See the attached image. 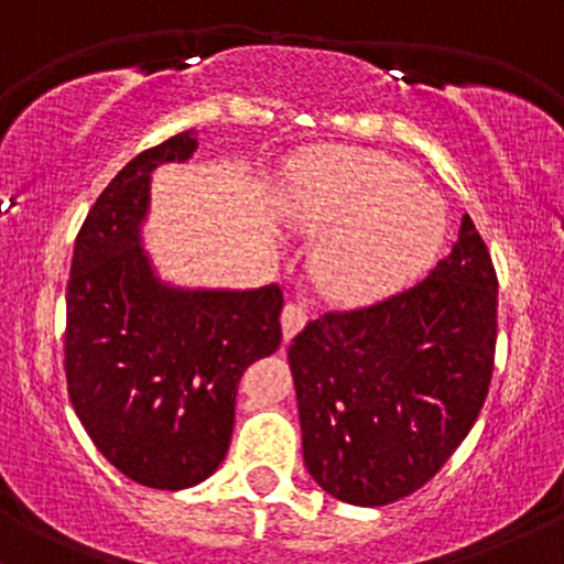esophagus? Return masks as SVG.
Returning a JSON list of instances; mask_svg holds the SVG:
<instances>
[{
  "instance_id": "esophagus-1",
  "label": "esophagus",
  "mask_w": 564,
  "mask_h": 564,
  "mask_svg": "<svg viewBox=\"0 0 564 564\" xmlns=\"http://www.w3.org/2000/svg\"><path fill=\"white\" fill-rule=\"evenodd\" d=\"M307 323V310L302 302H286V307L281 312V325H283V338H294L302 330V325Z\"/></svg>"
}]
</instances>
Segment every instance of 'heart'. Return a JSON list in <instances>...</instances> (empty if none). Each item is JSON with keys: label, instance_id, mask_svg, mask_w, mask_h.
Segmentation results:
<instances>
[{"label": "heart", "instance_id": "obj_1", "mask_svg": "<svg viewBox=\"0 0 564 564\" xmlns=\"http://www.w3.org/2000/svg\"><path fill=\"white\" fill-rule=\"evenodd\" d=\"M286 209L300 226H344L323 249L321 281L344 296H372L436 257L446 209L420 175L383 154L341 152L307 162Z\"/></svg>", "mask_w": 564, "mask_h": 564}]
</instances>
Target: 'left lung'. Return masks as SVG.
Returning <instances> with one entry per match:
<instances>
[{
	"label": "left lung",
	"mask_w": 564,
	"mask_h": 564,
	"mask_svg": "<svg viewBox=\"0 0 564 564\" xmlns=\"http://www.w3.org/2000/svg\"><path fill=\"white\" fill-rule=\"evenodd\" d=\"M499 281L470 215L415 286L330 310L289 347L302 449L330 497L383 507L423 488L486 402Z\"/></svg>",
	"instance_id": "8db88e82"
}]
</instances>
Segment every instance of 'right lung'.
Wrapping results in <instances>:
<instances>
[{
    "instance_id": "1",
    "label": "right lung",
    "mask_w": 564,
    "mask_h": 564,
    "mask_svg": "<svg viewBox=\"0 0 564 564\" xmlns=\"http://www.w3.org/2000/svg\"><path fill=\"white\" fill-rule=\"evenodd\" d=\"M194 131L135 154L88 209L67 281L65 378L73 410L107 463L135 484L178 491L226 459L236 391L281 347L283 291H181L141 249L149 175L183 162Z\"/></svg>"
}]
</instances>
